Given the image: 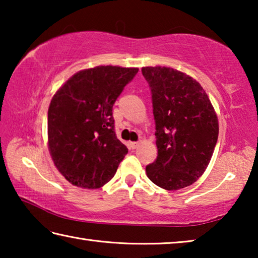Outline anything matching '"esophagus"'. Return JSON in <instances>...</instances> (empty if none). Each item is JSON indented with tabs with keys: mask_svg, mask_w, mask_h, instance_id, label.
Instances as JSON below:
<instances>
[{
	"mask_svg": "<svg viewBox=\"0 0 258 258\" xmlns=\"http://www.w3.org/2000/svg\"><path fill=\"white\" fill-rule=\"evenodd\" d=\"M140 146V142H130V147L132 149H137V148Z\"/></svg>",
	"mask_w": 258,
	"mask_h": 258,
	"instance_id": "34e87169",
	"label": "esophagus"
}]
</instances>
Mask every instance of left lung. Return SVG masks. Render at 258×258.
<instances>
[{"label":"left lung","instance_id":"1","mask_svg":"<svg viewBox=\"0 0 258 258\" xmlns=\"http://www.w3.org/2000/svg\"><path fill=\"white\" fill-rule=\"evenodd\" d=\"M149 83L158 157L146 167L156 185L174 191L206 171L218 138V119L203 86L169 67H142Z\"/></svg>","mask_w":258,"mask_h":258}]
</instances>
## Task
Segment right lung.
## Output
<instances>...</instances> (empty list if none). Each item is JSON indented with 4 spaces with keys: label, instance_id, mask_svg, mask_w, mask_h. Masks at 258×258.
Wrapping results in <instances>:
<instances>
[{
    "label": "right lung",
    "instance_id": "1",
    "mask_svg": "<svg viewBox=\"0 0 258 258\" xmlns=\"http://www.w3.org/2000/svg\"><path fill=\"white\" fill-rule=\"evenodd\" d=\"M139 68L83 69L54 93L47 111V147L73 185L98 189L111 180L127 148L116 137L112 106Z\"/></svg>",
    "mask_w": 258,
    "mask_h": 258
}]
</instances>
